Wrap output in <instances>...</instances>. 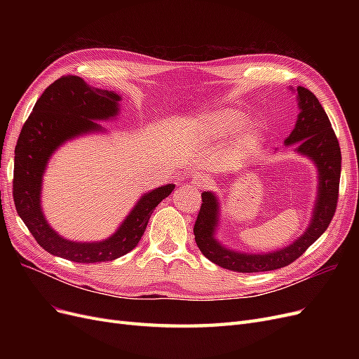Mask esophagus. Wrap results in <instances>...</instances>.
<instances>
[{"label": "esophagus", "mask_w": 359, "mask_h": 359, "mask_svg": "<svg viewBox=\"0 0 359 359\" xmlns=\"http://www.w3.org/2000/svg\"><path fill=\"white\" fill-rule=\"evenodd\" d=\"M205 182H206V180H205L203 177L198 175V177H193V180H191V186H193L194 189H202V187L205 186Z\"/></svg>", "instance_id": "esophagus-1"}]
</instances>
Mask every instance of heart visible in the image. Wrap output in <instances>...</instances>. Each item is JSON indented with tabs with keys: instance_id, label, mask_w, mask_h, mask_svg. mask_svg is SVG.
I'll list each match as a JSON object with an SVG mask.
<instances>
[{
	"instance_id": "heart-1",
	"label": "heart",
	"mask_w": 359,
	"mask_h": 359,
	"mask_svg": "<svg viewBox=\"0 0 359 359\" xmlns=\"http://www.w3.org/2000/svg\"><path fill=\"white\" fill-rule=\"evenodd\" d=\"M245 118L247 114L240 109H233V107L210 111L201 116L196 135L203 144L217 142V140L235 132L238 128L231 142V149L233 153H243V151L257 144L264 135V127L259 121H252L243 126Z\"/></svg>"
}]
</instances>
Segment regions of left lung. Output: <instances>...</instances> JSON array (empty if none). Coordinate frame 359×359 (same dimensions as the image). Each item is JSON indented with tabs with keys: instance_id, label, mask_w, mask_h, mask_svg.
I'll list each match as a JSON object with an SVG mask.
<instances>
[{
	"instance_id": "left-lung-1",
	"label": "left lung",
	"mask_w": 359,
	"mask_h": 359,
	"mask_svg": "<svg viewBox=\"0 0 359 359\" xmlns=\"http://www.w3.org/2000/svg\"><path fill=\"white\" fill-rule=\"evenodd\" d=\"M290 90L297 91L299 114L295 127L285 140V145H295L297 153L310 158L318 169V194L311 220L306 232L283 248L268 253L235 252L223 245L215 236L220 223L219 198L212 191H203L202 206L193 229L194 240L206 259L224 269L236 271V273H264V271L283 268L297 260L327 231L334 217L341 172L339 140L318 97L304 86Z\"/></svg>"
}]
</instances>
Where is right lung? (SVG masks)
Here are the masks:
<instances>
[{"label":"right lung","instance_id":"1","mask_svg":"<svg viewBox=\"0 0 359 359\" xmlns=\"http://www.w3.org/2000/svg\"><path fill=\"white\" fill-rule=\"evenodd\" d=\"M121 95L95 88L79 76H62L40 95L25 121L15 148L13 199L16 211L31 235L53 256L72 262L95 264L121 257L137 245L151 214L166 199L175 184L144 193L118 229L103 241L66 240L48 223L41 208V184L50 157L69 140L104 133L97 121H109L119 114Z\"/></svg>","mask_w":359,"mask_h":359}]
</instances>
